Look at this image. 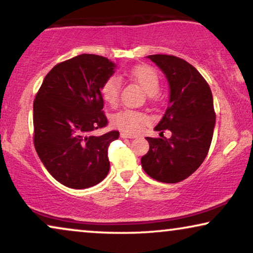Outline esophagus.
<instances>
[{"instance_id":"esophagus-1","label":"esophagus","mask_w":253,"mask_h":253,"mask_svg":"<svg viewBox=\"0 0 253 253\" xmlns=\"http://www.w3.org/2000/svg\"><path fill=\"white\" fill-rule=\"evenodd\" d=\"M120 137L122 138H135L136 137V135L128 134V133H125V131H122V133H120Z\"/></svg>"}]
</instances>
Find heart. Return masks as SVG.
<instances>
[{"label":"heart","instance_id":"obj_1","mask_svg":"<svg viewBox=\"0 0 253 253\" xmlns=\"http://www.w3.org/2000/svg\"><path fill=\"white\" fill-rule=\"evenodd\" d=\"M128 76L136 83L144 92L151 97L156 96L160 87V77L153 67L148 65L136 66L129 70ZM120 79L116 76L109 77L101 86V95L104 102L115 107L119 101ZM149 122V118L143 112L125 109L117 112L111 118V123L115 127L127 133H136L142 125Z\"/></svg>","mask_w":253,"mask_h":253}]
</instances>
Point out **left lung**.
Here are the masks:
<instances>
[{
  "label": "left lung",
  "mask_w": 253,
  "mask_h": 253,
  "mask_svg": "<svg viewBox=\"0 0 253 253\" xmlns=\"http://www.w3.org/2000/svg\"><path fill=\"white\" fill-rule=\"evenodd\" d=\"M148 58L167 77L170 96L154 128L161 137H146L150 149L141 164L158 182L178 183L193 174L208 154L216 124L212 93L202 75L185 60L167 54ZM165 129L172 131L170 139L163 136Z\"/></svg>",
  "instance_id": "8db88e82"
}]
</instances>
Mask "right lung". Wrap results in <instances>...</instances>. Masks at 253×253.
Wrapping results in <instances>:
<instances>
[{
  "label": "right lung",
  "instance_id": "obj_1",
  "mask_svg": "<svg viewBox=\"0 0 253 253\" xmlns=\"http://www.w3.org/2000/svg\"><path fill=\"white\" fill-rule=\"evenodd\" d=\"M116 65L104 56L81 54L52 68L34 100V145L47 171L70 188L92 187L107 177L108 148L118 130L108 125L101 86Z\"/></svg>",
  "mask_w": 253,
  "mask_h": 253
}]
</instances>
